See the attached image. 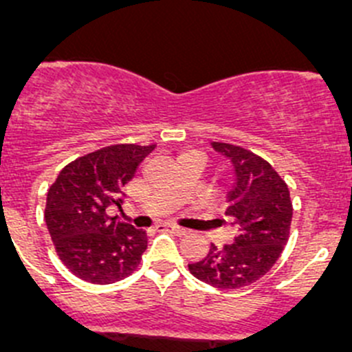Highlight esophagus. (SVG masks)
<instances>
[{
  "label": "esophagus",
  "mask_w": 352,
  "mask_h": 352,
  "mask_svg": "<svg viewBox=\"0 0 352 352\" xmlns=\"http://www.w3.org/2000/svg\"><path fill=\"white\" fill-rule=\"evenodd\" d=\"M155 229H164V231H169V232H175V234H184V229L179 228V226H175V224H161L157 226Z\"/></svg>",
  "instance_id": "esophagus-1"
}]
</instances>
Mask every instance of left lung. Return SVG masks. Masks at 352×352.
I'll return each mask as SVG.
<instances>
[{
    "mask_svg": "<svg viewBox=\"0 0 352 352\" xmlns=\"http://www.w3.org/2000/svg\"><path fill=\"white\" fill-rule=\"evenodd\" d=\"M212 147L234 169L226 215L236 236L224 248L212 245L207 256L188 263V269L208 286L239 289L265 276L280 256L289 238L293 204L287 184L262 157L222 142H212Z\"/></svg>",
    "mask_w": 352,
    "mask_h": 352,
    "instance_id": "left-lung-1",
    "label": "left lung"
}]
</instances>
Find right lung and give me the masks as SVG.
Returning <instances> with one entry per match:
<instances>
[{
    "label": "right lung",
    "mask_w": 352,
    "mask_h": 352,
    "mask_svg": "<svg viewBox=\"0 0 352 352\" xmlns=\"http://www.w3.org/2000/svg\"><path fill=\"white\" fill-rule=\"evenodd\" d=\"M155 148L109 145L65 166L47 191V231L66 269L82 280L111 284L130 276L147 250L142 229L111 217L121 212L123 186Z\"/></svg>",
    "instance_id": "1"
}]
</instances>
